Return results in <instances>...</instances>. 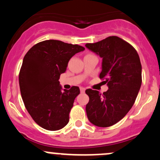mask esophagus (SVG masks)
<instances>
[{
    "label": "esophagus",
    "instance_id": "obj_1",
    "mask_svg": "<svg viewBox=\"0 0 160 160\" xmlns=\"http://www.w3.org/2000/svg\"><path fill=\"white\" fill-rule=\"evenodd\" d=\"M85 90H86V89L84 87H80V92H85Z\"/></svg>",
    "mask_w": 160,
    "mask_h": 160
}]
</instances>
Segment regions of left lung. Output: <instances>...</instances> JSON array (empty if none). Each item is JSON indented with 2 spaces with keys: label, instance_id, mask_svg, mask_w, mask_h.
<instances>
[{
  "label": "left lung",
  "instance_id": "left-lung-1",
  "mask_svg": "<svg viewBox=\"0 0 160 160\" xmlns=\"http://www.w3.org/2000/svg\"><path fill=\"white\" fill-rule=\"evenodd\" d=\"M85 46L102 58L99 78H105L108 86L103 95L86 89L89 98L86 114L95 126H111L122 120L135 103L141 86L140 58L132 46L117 36Z\"/></svg>",
  "mask_w": 160,
  "mask_h": 160
}]
</instances>
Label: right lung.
<instances>
[{
    "instance_id": "right-lung-1",
    "label": "right lung",
    "mask_w": 160,
    "mask_h": 160,
    "mask_svg": "<svg viewBox=\"0 0 160 160\" xmlns=\"http://www.w3.org/2000/svg\"><path fill=\"white\" fill-rule=\"evenodd\" d=\"M84 49L77 44L47 40L33 46L24 57L19 76L22 98L29 114L42 128L56 131L68 123L80 89H63L58 80L71 57Z\"/></svg>"
}]
</instances>
